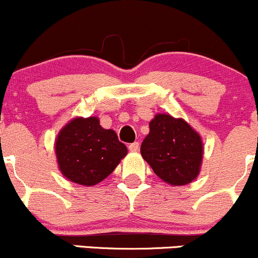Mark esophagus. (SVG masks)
<instances>
[{"label": "esophagus", "instance_id": "1", "mask_svg": "<svg viewBox=\"0 0 258 258\" xmlns=\"http://www.w3.org/2000/svg\"><path fill=\"white\" fill-rule=\"evenodd\" d=\"M139 148H140V144L138 143V141L129 144V146H128V149L130 151H138V150H139Z\"/></svg>", "mask_w": 258, "mask_h": 258}]
</instances>
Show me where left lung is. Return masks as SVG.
<instances>
[{
    "label": "left lung",
    "mask_w": 258,
    "mask_h": 258,
    "mask_svg": "<svg viewBox=\"0 0 258 258\" xmlns=\"http://www.w3.org/2000/svg\"><path fill=\"white\" fill-rule=\"evenodd\" d=\"M140 152L154 172L167 183L183 185L198 176L203 157L201 137L183 119L157 114Z\"/></svg>",
    "instance_id": "left-lung-1"
}]
</instances>
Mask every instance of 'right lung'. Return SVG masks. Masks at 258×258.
I'll return each mask as SVG.
<instances>
[{
  "label": "right lung",
  "instance_id": "add662e5",
  "mask_svg": "<svg viewBox=\"0 0 258 258\" xmlns=\"http://www.w3.org/2000/svg\"><path fill=\"white\" fill-rule=\"evenodd\" d=\"M55 151L63 176L82 185L103 181L126 155L114 130L103 129L95 117L76 118L65 125Z\"/></svg>",
  "mask_w": 258,
  "mask_h": 258
}]
</instances>
